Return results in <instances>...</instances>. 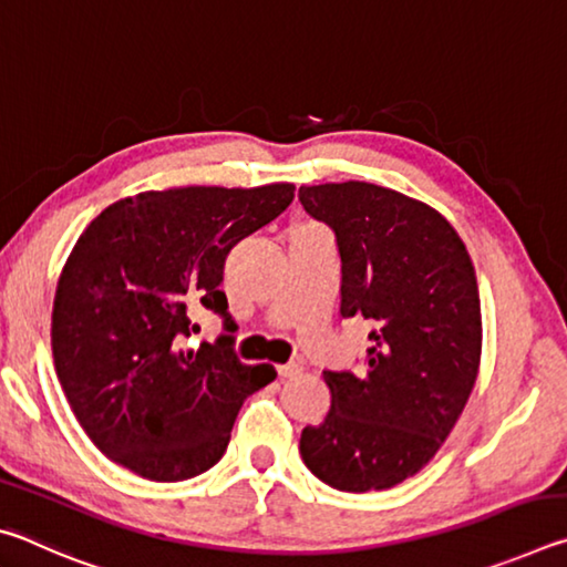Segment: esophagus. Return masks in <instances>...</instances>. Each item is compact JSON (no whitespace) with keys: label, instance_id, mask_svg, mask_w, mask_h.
I'll return each mask as SVG.
<instances>
[{"label":"esophagus","instance_id":"esophagus-1","mask_svg":"<svg viewBox=\"0 0 567 567\" xmlns=\"http://www.w3.org/2000/svg\"><path fill=\"white\" fill-rule=\"evenodd\" d=\"M300 372H302V368H300V364H295V362L277 364V375H280L282 380H285V378H295V375H300Z\"/></svg>","mask_w":567,"mask_h":567}]
</instances>
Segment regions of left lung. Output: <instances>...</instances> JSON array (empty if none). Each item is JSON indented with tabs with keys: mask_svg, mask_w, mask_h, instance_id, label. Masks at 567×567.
Wrapping results in <instances>:
<instances>
[{
	"mask_svg": "<svg viewBox=\"0 0 567 567\" xmlns=\"http://www.w3.org/2000/svg\"><path fill=\"white\" fill-rule=\"evenodd\" d=\"M297 197L334 233L340 315L375 324L362 375L322 372L332 405L302 430L300 455L338 491H388L435 457L475 388V267L455 227L402 192L350 179Z\"/></svg>",
	"mask_w": 567,
	"mask_h": 567,
	"instance_id": "1",
	"label": "left lung"
}]
</instances>
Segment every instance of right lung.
Segmentation results:
<instances>
[{"instance_id": "obj_1", "label": "right lung", "mask_w": 567, "mask_h": 567, "mask_svg": "<svg viewBox=\"0 0 567 567\" xmlns=\"http://www.w3.org/2000/svg\"><path fill=\"white\" fill-rule=\"evenodd\" d=\"M290 182L172 187L117 199L76 239L52 307L54 370L76 422L112 463L177 483L225 455L245 398L277 378L229 338L182 350L189 310L225 318L219 290L239 239L285 213Z\"/></svg>"}]
</instances>
